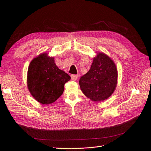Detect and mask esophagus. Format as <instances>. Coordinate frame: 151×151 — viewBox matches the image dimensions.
<instances>
[{
    "instance_id": "obj_1",
    "label": "esophagus",
    "mask_w": 151,
    "mask_h": 151,
    "mask_svg": "<svg viewBox=\"0 0 151 151\" xmlns=\"http://www.w3.org/2000/svg\"><path fill=\"white\" fill-rule=\"evenodd\" d=\"M71 78L72 80L76 81L77 79L78 78V75H74V74H72L71 75Z\"/></svg>"
}]
</instances>
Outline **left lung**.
<instances>
[{"instance_id":"8db88e82","label":"left lung","mask_w":151,"mask_h":151,"mask_svg":"<svg viewBox=\"0 0 151 151\" xmlns=\"http://www.w3.org/2000/svg\"><path fill=\"white\" fill-rule=\"evenodd\" d=\"M118 72L115 63L106 55L98 53L88 72L79 79L81 89L94 101L108 99L115 91Z\"/></svg>"}]
</instances>
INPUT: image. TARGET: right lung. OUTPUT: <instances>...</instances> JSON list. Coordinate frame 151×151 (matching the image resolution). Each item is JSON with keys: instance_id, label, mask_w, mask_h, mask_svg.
I'll list each match as a JSON object with an SVG mask.
<instances>
[{"instance_id": "1", "label": "right lung", "mask_w": 151, "mask_h": 151, "mask_svg": "<svg viewBox=\"0 0 151 151\" xmlns=\"http://www.w3.org/2000/svg\"><path fill=\"white\" fill-rule=\"evenodd\" d=\"M70 76L57 67L53 57L45 53L35 58L28 70V89L34 98L43 104L55 102L62 94Z\"/></svg>"}]
</instances>
